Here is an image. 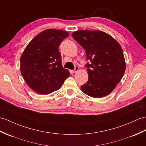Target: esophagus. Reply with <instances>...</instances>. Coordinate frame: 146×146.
Here are the masks:
<instances>
[{
  "instance_id": "esophagus-1",
  "label": "esophagus",
  "mask_w": 146,
  "mask_h": 146,
  "mask_svg": "<svg viewBox=\"0 0 146 146\" xmlns=\"http://www.w3.org/2000/svg\"><path fill=\"white\" fill-rule=\"evenodd\" d=\"M79 70V67L78 66H75V68H74V70L73 71V73H76Z\"/></svg>"
}]
</instances>
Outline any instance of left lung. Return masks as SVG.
<instances>
[{"mask_svg":"<svg viewBox=\"0 0 146 146\" xmlns=\"http://www.w3.org/2000/svg\"><path fill=\"white\" fill-rule=\"evenodd\" d=\"M72 36L86 51L88 81L81 86L83 92L93 98L108 95L120 82L126 62L120 44L100 30H81Z\"/></svg>","mask_w":146,"mask_h":146,"instance_id":"left-lung-1","label":"left lung"}]
</instances>
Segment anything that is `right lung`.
I'll use <instances>...</instances> for the list:
<instances>
[{
	"instance_id": "1",
	"label": "right lung",
	"mask_w": 146,
	"mask_h": 146,
	"mask_svg": "<svg viewBox=\"0 0 146 146\" xmlns=\"http://www.w3.org/2000/svg\"><path fill=\"white\" fill-rule=\"evenodd\" d=\"M69 33L47 29L35 36L20 57V70L29 86L36 93L48 94L59 90L70 75L63 68L58 46Z\"/></svg>"
}]
</instances>
